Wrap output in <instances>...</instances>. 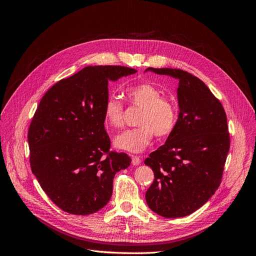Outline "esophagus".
<instances>
[{
	"mask_svg": "<svg viewBox=\"0 0 256 256\" xmlns=\"http://www.w3.org/2000/svg\"><path fill=\"white\" fill-rule=\"evenodd\" d=\"M131 160H132V164L134 166H138L141 164V158L138 156H134V154H132L131 156Z\"/></svg>",
	"mask_w": 256,
	"mask_h": 256,
	"instance_id": "esophagus-1",
	"label": "esophagus"
}]
</instances>
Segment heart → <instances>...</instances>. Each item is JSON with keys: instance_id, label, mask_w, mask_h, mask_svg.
<instances>
[{"instance_id": "obj_1", "label": "heart", "mask_w": 256, "mask_h": 256, "mask_svg": "<svg viewBox=\"0 0 256 256\" xmlns=\"http://www.w3.org/2000/svg\"><path fill=\"white\" fill-rule=\"evenodd\" d=\"M125 96L131 106L141 108L138 112V127L128 129L114 138V145L120 150L138 152L152 143L154 134L164 138L171 134L177 122V104L168 96L161 95L154 85L141 82L130 85L125 90ZM125 109L118 98L109 97L104 106L106 124L113 128H120L125 122Z\"/></svg>"}]
</instances>
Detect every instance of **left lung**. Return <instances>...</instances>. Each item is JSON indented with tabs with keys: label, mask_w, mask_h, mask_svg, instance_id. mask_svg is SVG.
Here are the masks:
<instances>
[{
	"label": "left lung",
	"mask_w": 256,
	"mask_h": 256,
	"mask_svg": "<svg viewBox=\"0 0 256 256\" xmlns=\"http://www.w3.org/2000/svg\"><path fill=\"white\" fill-rule=\"evenodd\" d=\"M147 70L180 80V115L166 143L144 161L154 176L146 203L164 218H180L203 206L221 184L230 143L226 114L193 74L172 68Z\"/></svg>",
	"instance_id": "left-lung-1"
}]
</instances>
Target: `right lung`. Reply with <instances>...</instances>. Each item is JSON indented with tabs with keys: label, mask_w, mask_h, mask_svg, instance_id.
Instances as JSON below:
<instances>
[{
	"label": "right lung",
	"mask_w": 256,
	"mask_h": 256,
	"mask_svg": "<svg viewBox=\"0 0 256 256\" xmlns=\"http://www.w3.org/2000/svg\"><path fill=\"white\" fill-rule=\"evenodd\" d=\"M136 70L88 66L51 86L30 120V164L40 187L62 210L90 214L109 202L113 178L130 166L125 152L110 150L104 106L109 80Z\"/></svg>",
	"instance_id": "obj_1"
}]
</instances>
